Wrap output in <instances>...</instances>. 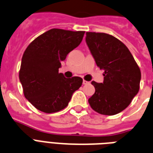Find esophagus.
Here are the masks:
<instances>
[{
    "instance_id": "obj_1",
    "label": "esophagus",
    "mask_w": 153,
    "mask_h": 153,
    "mask_svg": "<svg viewBox=\"0 0 153 153\" xmlns=\"http://www.w3.org/2000/svg\"><path fill=\"white\" fill-rule=\"evenodd\" d=\"M88 81H87V80H83V85H87V84H88Z\"/></svg>"
}]
</instances>
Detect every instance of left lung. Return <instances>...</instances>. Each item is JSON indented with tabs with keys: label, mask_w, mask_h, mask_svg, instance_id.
<instances>
[{
	"label": "left lung",
	"mask_w": 153,
	"mask_h": 153,
	"mask_svg": "<svg viewBox=\"0 0 153 153\" xmlns=\"http://www.w3.org/2000/svg\"><path fill=\"white\" fill-rule=\"evenodd\" d=\"M86 43L97 65L105 71L104 82L92 81L95 93L88 103L100 114H117L139 92L140 69L125 44L110 34L88 32Z\"/></svg>",
	"instance_id": "1"
}]
</instances>
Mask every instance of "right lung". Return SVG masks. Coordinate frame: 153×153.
Masks as SVG:
<instances>
[{
    "mask_svg": "<svg viewBox=\"0 0 153 153\" xmlns=\"http://www.w3.org/2000/svg\"><path fill=\"white\" fill-rule=\"evenodd\" d=\"M85 31L52 28L34 39L21 60L19 79L24 95L36 109L45 113L68 106L82 78H65L59 73L61 61L82 41Z\"/></svg>",
    "mask_w": 153,
    "mask_h": 153,
    "instance_id": "add662e5",
    "label": "right lung"
}]
</instances>
